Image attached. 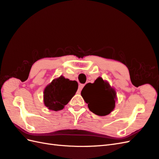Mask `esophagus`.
I'll use <instances>...</instances> for the list:
<instances>
[{
  "mask_svg": "<svg viewBox=\"0 0 159 159\" xmlns=\"http://www.w3.org/2000/svg\"><path fill=\"white\" fill-rule=\"evenodd\" d=\"M84 86V84H79V89H78V93H80V92L81 91V90H82V89L83 88Z\"/></svg>",
  "mask_w": 159,
  "mask_h": 159,
  "instance_id": "34e87169",
  "label": "esophagus"
}]
</instances>
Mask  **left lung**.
I'll use <instances>...</instances> for the list:
<instances>
[{
	"label": "left lung",
	"mask_w": 159,
	"mask_h": 159,
	"mask_svg": "<svg viewBox=\"0 0 159 159\" xmlns=\"http://www.w3.org/2000/svg\"><path fill=\"white\" fill-rule=\"evenodd\" d=\"M81 95L90 111L98 116L108 115L115 108L116 91L101 77L93 83H87L81 91Z\"/></svg>",
	"instance_id": "obj_1"
}]
</instances>
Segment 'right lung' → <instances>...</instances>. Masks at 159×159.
I'll return each instance as SVG.
<instances>
[{
    "instance_id": "add662e5",
    "label": "right lung",
    "mask_w": 159,
    "mask_h": 159,
    "mask_svg": "<svg viewBox=\"0 0 159 159\" xmlns=\"http://www.w3.org/2000/svg\"><path fill=\"white\" fill-rule=\"evenodd\" d=\"M77 89L78 83L76 80H70L60 76L53 79L44 89V104L50 110H61L75 95Z\"/></svg>"
}]
</instances>
